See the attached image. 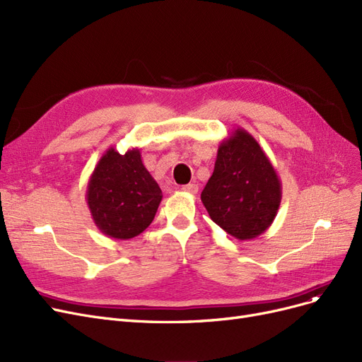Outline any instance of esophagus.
Instances as JSON below:
<instances>
[{"label": "esophagus", "instance_id": "esophagus-1", "mask_svg": "<svg viewBox=\"0 0 362 362\" xmlns=\"http://www.w3.org/2000/svg\"><path fill=\"white\" fill-rule=\"evenodd\" d=\"M182 190L185 192V193H190V194H196L198 193V184H187V185H184L182 187Z\"/></svg>", "mask_w": 362, "mask_h": 362}]
</instances>
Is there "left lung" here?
Returning a JSON list of instances; mask_svg holds the SVG:
<instances>
[{"label":"left lung","mask_w":362,"mask_h":362,"mask_svg":"<svg viewBox=\"0 0 362 362\" xmlns=\"http://www.w3.org/2000/svg\"><path fill=\"white\" fill-rule=\"evenodd\" d=\"M281 198L282 184L266 152L246 129H234L218 145L201 193L211 221L238 240H252L275 221Z\"/></svg>","instance_id":"1"}]
</instances>
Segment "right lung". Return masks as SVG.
I'll list each match as a JSON object with an SVG mask.
<instances>
[{"label": "right lung", "mask_w": 362, "mask_h": 362, "mask_svg": "<svg viewBox=\"0 0 362 362\" xmlns=\"http://www.w3.org/2000/svg\"><path fill=\"white\" fill-rule=\"evenodd\" d=\"M161 198V189L144 166L137 148L125 154L108 148L86 192L95 225L107 237L117 240L144 233L154 221Z\"/></svg>", "instance_id": "obj_1"}]
</instances>
